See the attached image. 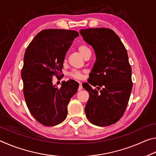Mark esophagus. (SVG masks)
Instances as JSON below:
<instances>
[{
    "instance_id": "esophagus-1",
    "label": "esophagus",
    "mask_w": 156,
    "mask_h": 156,
    "mask_svg": "<svg viewBox=\"0 0 156 156\" xmlns=\"http://www.w3.org/2000/svg\"><path fill=\"white\" fill-rule=\"evenodd\" d=\"M83 89V86H82V83H79V87H78V91H80Z\"/></svg>"
}]
</instances>
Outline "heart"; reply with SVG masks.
Instances as JSON below:
<instances>
[{
    "instance_id": "obj_1",
    "label": "heart",
    "mask_w": 156,
    "mask_h": 156,
    "mask_svg": "<svg viewBox=\"0 0 156 156\" xmlns=\"http://www.w3.org/2000/svg\"><path fill=\"white\" fill-rule=\"evenodd\" d=\"M78 50L84 58L85 57V56H87L88 54H89V53H91L90 49H89L86 44H80V45L78 47ZM69 75L72 76V78H76V79H81L83 78L82 72H80V71L78 70H73L72 72L69 73Z\"/></svg>"
}]
</instances>
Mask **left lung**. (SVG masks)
Listing matches in <instances>:
<instances>
[{
	"instance_id": "left-lung-1",
	"label": "left lung",
	"mask_w": 156,
	"mask_h": 156,
	"mask_svg": "<svg viewBox=\"0 0 156 156\" xmlns=\"http://www.w3.org/2000/svg\"><path fill=\"white\" fill-rule=\"evenodd\" d=\"M80 34L93 47L96 58L88 83L83 84L89 94L84 109L86 116L95 125L109 126L122 118L132 90L127 51L110 29L89 28L80 30Z\"/></svg>"
}]
</instances>
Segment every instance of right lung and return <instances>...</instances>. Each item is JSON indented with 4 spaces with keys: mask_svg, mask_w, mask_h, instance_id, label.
<instances>
[{
    "mask_svg": "<svg viewBox=\"0 0 156 156\" xmlns=\"http://www.w3.org/2000/svg\"><path fill=\"white\" fill-rule=\"evenodd\" d=\"M78 36L76 31L44 30L25 51L21 71L25 100L31 114L44 126L57 125L65 120L67 105L77 92L76 81H63L58 89L53 84L52 76L62 72L66 53Z\"/></svg>",
    "mask_w": 156,
    "mask_h": 156,
    "instance_id": "add662e5",
    "label": "right lung"
}]
</instances>
